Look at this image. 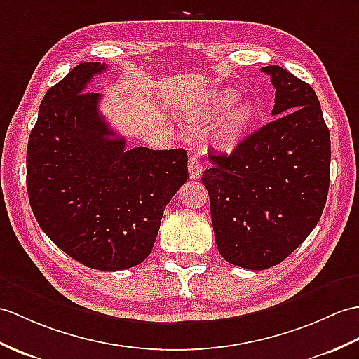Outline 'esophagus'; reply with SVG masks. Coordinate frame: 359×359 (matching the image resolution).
<instances>
[{
    "label": "esophagus",
    "instance_id": "1",
    "mask_svg": "<svg viewBox=\"0 0 359 359\" xmlns=\"http://www.w3.org/2000/svg\"><path fill=\"white\" fill-rule=\"evenodd\" d=\"M202 171H203V166L200 163V161L197 159L196 156H191L189 161H188V172H189V177L191 179H200L202 176Z\"/></svg>",
    "mask_w": 359,
    "mask_h": 359
}]
</instances>
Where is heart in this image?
Instances as JSON below:
<instances>
[{
	"instance_id": "heart-1",
	"label": "heart",
	"mask_w": 359,
	"mask_h": 359,
	"mask_svg": "<svg viewBox=\"0 0 359 359\" xmlns=\"http://www.w3.org/2000/svg\"><path fill=\"white\" fill-rule=\"evenodd\" d=\"M240 93L236 88L224 87L212 91L202 102H198L193 113L205 119H222L215 130L214 142L224 151H234L252 135L257 128L260 111L254 102L241 101L237 104Z\"/></svg>"
}]
</instances>
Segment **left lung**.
Masks as SVG:
<instances>
[{
  "mask_svg": "<svg viewBox=\"0 0 359 359\" xmlns=\"http://www.w3.org/2000/svg\"><path fill=\"white\" fill-rule=\"evenodd\" d=\"M262 72L275 87V119L229 156L211 154L202 176L219 252L252 271L281 263L303 243L330 180V133L313 88L278 65Z\"/></svg>",
  "mask_w": 359,
  "mask_h": 359,
  "instance_id": "obj_1",
  "label": "left lung"
}]
</instances>
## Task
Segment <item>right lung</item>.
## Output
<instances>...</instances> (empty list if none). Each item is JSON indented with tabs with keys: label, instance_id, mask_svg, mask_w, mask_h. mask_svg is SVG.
<instances>
[{
	"label": "right lung",
	"instance_id": "obj_1",
	"mask_svg": "<svg viewBox=\"0 0 359 359\" xmlns=\"http://www.w3.org/2000/svg\"><path fill=\"white\" fill-rule=\"evenodd\" d=\"M107 64L81 62L48 88L27 145V193L47 237L87 268L121 271L151 254L162 215L188 179L183 148L127 149L86 93Z\"/></svg>",
	"mask_w": 359,
	"mask_h": 359
}]
</instances>
